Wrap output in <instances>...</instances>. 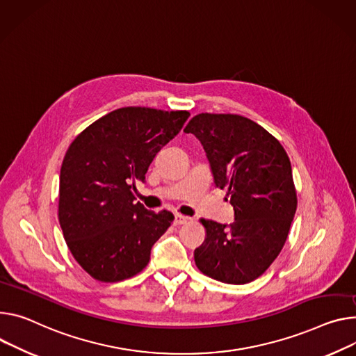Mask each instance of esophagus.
<instances>
[{
    "label": "esophagus",
    "instance_id": "esophagus-1",
    "mask_svg": "<svg viewBox=\"0 0 356 356\" xmlns=\"http://www.w3.org/2000/svg\"><path fill=\"white\" fill-rule=\"evenodd\" d=\"M190 218L186 217V216H181V214H176L175 216V224L176 225H181V224H186Z\"/></svg>",
    "mask_w": 356,
    "mask_h": 356
}]
</instances>
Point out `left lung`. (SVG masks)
I'll return each mask as SVG.
<instances>
[{"label": "left lung", "instance_id": "obj_1", "mask_svg": "<svg viewBox=\"0 0 356 356\" xmlns=\"http://www.w3.org/2000/svg\"><path fill=\"white\" fill-rule=\"evenodd\" d=\"M209 159L216 187L227 188L230 229L200 218L206 229L195 263L207 277L247 284L263 275L282 250L297 210L289 157L263 126L232 113H199L187 123Z\"/></svg>", "mask_w": 356, "mask_h": 356}]
</instances>
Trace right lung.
I'll list each match as a JSON object with an SVG mask.
<instances>
[{"instance_id":"1","label":"right lung","mask_w":356,"mask_h":356,"mask_svg":"<svg viewBox=\"0 0 356 356\" xmlns=\"http://www.w3.org/2000/svg\"><path fill=\"white\" fill-rule=\"evenodd\" d=\"M187 111L127 106L95 120L68 147L59 176L58 218L76 263L96 281L132 278L175 216L135 203L136 180L183 127Z\"/></svg>"}]
</instances>
